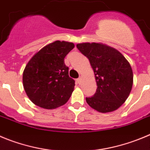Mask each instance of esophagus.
<instances>
[{"mask_svg": "<svg viewBox=\"0 0 150 150\" xmlns=\"http://www.w3.org/2000/svg\"><path fill=\"white\" fill-rule=\"evenodd\" d=\"M76 81L78 82V83H81V78H78V79L76 80Z\"/></svg>", "mask_w": 150, "mask_h": 150, "instance_id": "obj_1", "label": "esophagus"}]
</instances>
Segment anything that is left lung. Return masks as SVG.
I'll list each match as a JSON object with an SVG mask.
<instances>
[{
    "instance_id": "left-lung-1",
    "label": "left lung",
    "mask_w": 150,
    "mask_h": 150,
    "mask_svg": "<svg viewBox=\"0 0 150 150\" xmlns=\"http://www.w3.org/2000/svg\"><path fill=\"white\" fill-rule=\"evenodd\" d=\"M77 48L87 57L96 75L98 88L86 103L100 112L119 108L132 89L133 73L131 66L121 52L102 43H83Z\"/></svg>"
}]
</instances>
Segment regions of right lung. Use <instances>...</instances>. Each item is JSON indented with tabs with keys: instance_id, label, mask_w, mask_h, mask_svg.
I'll use <instances>...</instances> for the list:
<instances>
[{
	"instance_id": "1",
	"label": "right lung",
	"mask_w": 150,
	"mask_h": 150,
	"mask_svg": "<svg viewBox=\"0 0 150 150\" xmlns=\"http://www.w3.org/2000/svg\"><path fill=\"white\" fill-rule=\"evenodd\" d=\"M75 45L56 40L36 53L26 66L23 84L31 101L44 109H54L69 99L75 81L69 76L64 58Z\"/></svg>"
}]
</instances>
